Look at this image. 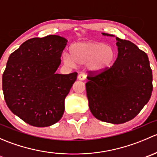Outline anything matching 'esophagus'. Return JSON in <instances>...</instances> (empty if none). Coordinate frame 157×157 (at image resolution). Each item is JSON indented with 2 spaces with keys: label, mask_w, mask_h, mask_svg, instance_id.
<instances>
[{
  "label": "esophagus",
  "mask_w": 157,
  "mask_h": 157,
  "mask_svg": "<svg viewBox=\"0 0 157 157\" xmlns=\"http://www.w3.org/2000/svg\"><path fill=\"white\" fill-rule=\"evenodd\" d=\"M77 79H78L79 80H84L85 79H86V75H85V74L81 73V74H80L77 76Z\"/></svg>",
  "instance_id": "obj_1"
}]
</instances>
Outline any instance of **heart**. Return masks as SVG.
<instances>
[{"instance_id":"obj_1","label":"heart","mask_w":157,"mask_h":157,"mask_svg":"<svg viewBox=\"0 0 157 157\" xmlns=\"http://www.w3.org/2000/svg\"><path fill=\"white\" fill-rule=\"evenodd\" d=\"M69 54L63 55V61L68 66L86 64L89 72L99 74L113 65L116 58L115 48L103 42L82 41L73 43Z\"/></svg>"}]
</instances>
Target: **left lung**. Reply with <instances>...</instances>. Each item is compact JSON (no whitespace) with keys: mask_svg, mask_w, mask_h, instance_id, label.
Instances as JSON below:
<instances>
[{"mask_svg":"<svg viewBox=\"0 0 157 157\" xmlns=\"http://www.w3.org/2000/svg\"><path fill=\"white\" fill-rule=\"evenodd\" d=\"M115 39L118 52L116 61L107 71L87 77L86 90L89 108L95 118L122 124L133 119L150 100L153 76L145 52L130 41Z\"/></svg>","mask_w":157,"mask_h":157,"instance_id":"obj_1","label":"left lung"}]
</instances>
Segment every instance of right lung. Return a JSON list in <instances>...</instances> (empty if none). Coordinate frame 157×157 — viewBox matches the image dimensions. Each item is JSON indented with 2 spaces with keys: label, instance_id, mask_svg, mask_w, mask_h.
<instances>
[{
  "label": "right lung",
  "instance_id": "1",
  "mask_svg": "<svg viewBox=\"0 0 157 157\" xmlns=\"http://www.w3.org/2000/svg\"><path fill=\"white\" fill-rule=\"evenodd\" d=\"M67 40L57 35L33 38L10 55L2 77L7 106L14 115L35 127L58 122L64 99L77 73L57 74Z\"/></svg>",
  "mask_w": 157,
  "mask_h": 157
}]
</instances>
